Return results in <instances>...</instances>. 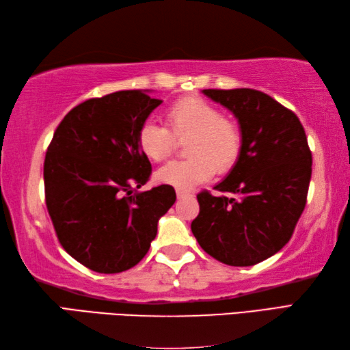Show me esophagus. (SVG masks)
I'll use <instances>...</instances> for the list:
<instances>
[{
	"label": "esophagus",
	"instance_id": "esophagus-1",
	"mask_svg": "<svg viewBox=\"0 0 350 350\" xmlns=\"http://www.w3.org/2000/svg\"><path fill=\"white\" fill-rule=\"evenodd\" d=\"M176 194H177V198H179V200H182V198H187V197H189V196H191L188 191H183V189H176Z\"/></svg>",
	"mask_w": 350,
	"mask_h": 350
}]
</instances>
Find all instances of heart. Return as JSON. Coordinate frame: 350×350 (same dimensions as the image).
<instances>
[{
  "label": "heart",
  "instance_id": "b5f03b06",
  "mask_svg": "<svg viewBox=\"0 0 350 350\" xmlns=\"http://www.w3.org/2000/svg\"><path fill=\"white\" fill-rule=\"evenodd\" d=\"M167 122L176 137L189 135L185 146V152L189 156L170 161L156 170L154 180L158 183L177 189H192L209 180L217 167L226 171L239 158L241 131L233 122L222 118L209 102L200 98L176 102L168 109ZM170 133L167 126L148 118L141 124L137 135L139 150L152 161L167 158L174 144Z\"/></svg>",
  "mask_w": 350,
  "mask_h": 350
}]
</instances>
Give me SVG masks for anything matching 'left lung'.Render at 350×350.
<instances>
[{
	"instance_id": "obj_1",
	"label": "left lung",
	"mask_w": 350,
	"mask_h": 350,
	"mask_svg": "<svg viewBox=\"0 0 350 350\" xmlns=\"http://www.w3.org/2000/svg\"><path fill=\"white\" fill-rule=\"evenodd\" d=\"M239 124L242 147L221 196L202 192L191 230L207 254L230 266H252L284 247L306 207L311 152L299 118L252 88L203 90Z\"/></svg>"
}]
</instances>
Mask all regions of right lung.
<instances>
[{"label":"right lung","mask_w":350,"mask_h":350,"mask_svg":"<svg viewBox=\"0 0 350 350\" xmlns=\"http://www.w3.org/2000/svg\"><path fill=\"white\" fill-rule=\"evenodd\" d=\"M152 90L88 99L58 124L43 165L44 197L62 247L88 269L117 273L143 258L173 187L138 191L152 165L137 135L162 100Z\"/></svg>","instance_id":"1"}]
</instances>
